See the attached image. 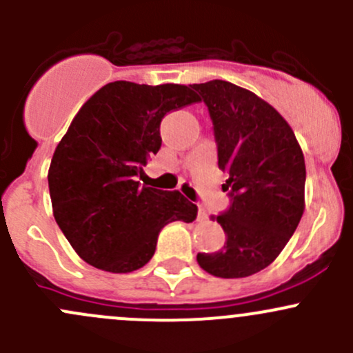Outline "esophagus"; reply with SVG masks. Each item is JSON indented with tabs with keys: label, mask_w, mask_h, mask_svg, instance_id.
Returning a JSON list of instances; mask_svg holds the SVG:
<instances>
[{
	"label": "esophagus",
	"mask_w": 353,
	"mask_h": 353,
	"mask_svg": "<svg viewBox=\"0 0 353 353\" xmlns=\"http://www.w3.org/2000/svg\"><path fill=\"white\" fill-rule=\"evenodd\" d=\"M198 220L199 222H205V220H208V212L205 210V206L199 205L198 208Z\"/></svg>",
	"instance_id": "34e87169"
}]
</instances>
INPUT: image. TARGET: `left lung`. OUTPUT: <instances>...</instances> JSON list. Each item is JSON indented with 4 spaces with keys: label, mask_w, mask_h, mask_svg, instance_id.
<instances>
[{
    "label": "left lung",
    "mask_w": 353,
    "mask_h": 353,
    "mask_svg": "<svg viewBox=\"0 0 353 353\" xmlns=\"http://www.w3.org/2000/svg\"><path fill=\"white\" fill-rule=\"evenodd\" d=\"M191 87L208 108L232 198L213 216L225 232L223 249L198 252V265L220 279H244L272 265L301 222L304 154L282 114L251 90L225 80Z\"/></svg>",
    "instance_id": "obj_1"
}]
</instances>
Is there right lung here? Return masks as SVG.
I'll use <instances>...</instances> for the list:
<instances>
[{
  "mask_svg": "<svg viewBox=\"0 0 353 353\" xmlns=\"http://www.w3.org/2000/svg\"><path fill=\"white\" fill-rule=\"evenodd\" d=\"M198 101L186 85L119 80L73 117L49 165V194L59 229L88 265L134 272L152 259L163 225L196 219L198 206L179 191L141 186L138 176L160 150L162 117Z\"/></svg>",
  "mask_w": 353,
  "mask_h": 353,
  "instance_id": "obj_1",
  "label": "right lung"
}]
</instances>
